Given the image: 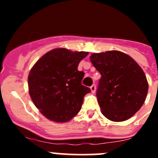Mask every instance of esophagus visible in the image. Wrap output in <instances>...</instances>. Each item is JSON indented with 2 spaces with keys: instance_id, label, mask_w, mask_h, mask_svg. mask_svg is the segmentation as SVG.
<instances>
[{
  "instance_id": "esophagus-1",
  "label": "esophagus",
  "mask_w": 158,
  "mask_h": 158,
  "mask_svg": "<svg viewBox=\"0 0 158 158\" xmlns=\"http://www.w3.org/2000/svg\"><path fill=\"white\" fill-rule=\"evenodd\" d=\"M90 89H91V91L93 93H95V92H96V85H93L90 87Z\"/></svg>"
}]
</instances>
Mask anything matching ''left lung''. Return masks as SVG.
<instances>
[{"label": "left lung", "mask_w": 158, "mask_h": 158, "mask_svg": "<svg viewBox=\"0 0 158 158\" xmlns=\"http://www.w3.org/2000/svg\"><path fill=\"white\" fill-rule=\"evenodd\" d=\"M90 60L101 74L96 97L103 115L114 122L133 116L144 104L149 88L142 68L117 51L93 54Z\"/></svg>", "instance_id": "left-lung-1"}]
</instances>
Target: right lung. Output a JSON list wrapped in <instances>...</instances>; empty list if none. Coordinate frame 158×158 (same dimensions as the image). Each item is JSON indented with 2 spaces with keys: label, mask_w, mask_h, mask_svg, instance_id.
I'll return each instance as SVG.
<instances>
[{
  "label": "right lung",
  "mask_w": 158,
  "mask_h": 158,
  "mask_svg": "<svg viewBox=\"0 0 158 158\" xmlns=\"http://www.w3.org/2000/svg\"><path fill=\"white\" fill-rule=\"evenodd\" d=\"M88 54L54 49L32 67L28 76L29 94L35 107L47 118L68 122L80 111L84 97L91 92L81 84L85 73L77 69Z\"/></svg>",
  "instance_id": "obj_1"
}]
</instances>
